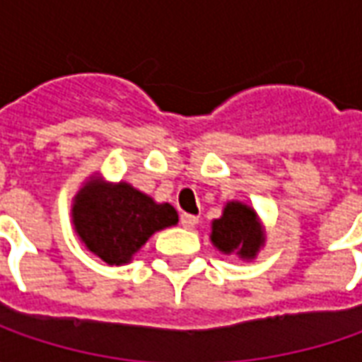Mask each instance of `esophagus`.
I'll use <instances>...</instances> for the list:
<instances>
[{"label":"esophagus","mask_w":362,"mask_h":362,"mask_svg":"<svg viewBox=\"0 0 362 362\" xmlns=\"http://www.w3.org/2000/svg\"><path fill=\"white\" fill-rule=\"evenodd\" d=\"M181 224L185 226V228H195L197 224H199V216L195 214H181Z\"/></svg>","instance_id":"esophagus-1"}]
</instances>
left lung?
<instances>
[{
    "instance_id": "8db88e82",
    "label": "left lung",
    "mask_w": 362,
    "mask_h": 362,
    "mask_svg": "<svg viewBox=\"0 0 362 362\" xmlns=\"http://www.w3.org/2000/svg\"><path fill=\"white\" fill-rule=\"evenodd\" d=\"M211 240L224 254L236 252L240 258H254L264 243V233L250 206L228 203L223 216L213 223Z\"/></svg>"
}]
</instances>
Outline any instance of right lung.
<instances>
[{
  "instance_id": "right-lung-1",
  "label": "right lung",
  "mask_w": 362,
  "mask_h": 362,
  "mask_svg": "<svg viewBox=\"0 0 362 362\" xmlns=\"http://www.w3.org/2000/svg\"><path fill=\"white\" fill-rule=\"evenodd\" d=\"M177 221V211L169 203L157 205L128 183L106 185L92 179L72 205L74 230L86 248L110 266L132 260L151 234Z\"/></svg>"
}]
</instances>
